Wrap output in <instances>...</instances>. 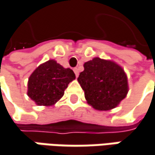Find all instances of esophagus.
Segmentation results:
<instances>
[{"label": "esophagus", "instance_id": "1", "mask_svg": "<svg viewBox=\"0 0 155 155\" xmlns=\"http://www.w3.org/2000/svg\"><path fill=\"white\" fill-rule=\"evenodd\" d=\"M74 74H75V75H76V77H78V75H79V69L76 68L74 69Z\"/></svg>", "mask_w": 155, "mask_h": 155}]
</instances>
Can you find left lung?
I'll list each match as a JSON object with an SVG mask.
<instances>
[{
  "label": "left lung",
  "mask_w": 155,
  "mask_h": 155,
  "mask_svg": "<svg viewBox=\"0 0 155 155\" xmlns=\"http://www.w3.org/2000/svg\"><path fill=\"white\" fill-rule=\"evenodd\" d=\"M77 81L84 90L87 103L96 110L117 107L128 90V79L121 66L110 59L96 57L85 62Z\"/></svg>",
  "instance_id": "obj_1"
}]
</instances>
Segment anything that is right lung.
Masks as SVG:
<instances>
[{"mask_svg": "<svg viewBox=\"0 0 155 155\" xmlns=\"http://www.w3.org/2000/svg\"><path fill=\"white\" fill-rule=\"evenodd\" d=\"M74 79L72 69L65 68L56 60L49 59L39 65L29 77L27 95L37 105H54Z\"/></svg>", "mask_w": 155, "mask_h": 155, "instance_id": "right-lung-1", "label": "right lung"}]
</instances>
